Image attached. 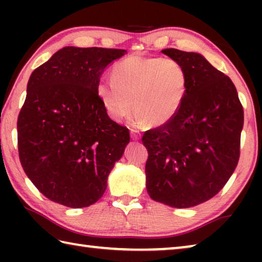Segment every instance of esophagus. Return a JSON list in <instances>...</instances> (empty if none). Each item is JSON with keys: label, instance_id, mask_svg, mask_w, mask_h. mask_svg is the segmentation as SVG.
Instances as JSON below:
<instances>
[{"label": "esophagus", "instance_id": "34e87169", "mask_svg": "<svg viewBox=\"0 0 262 262\" xmlns=\"http://www.w3.org/2000/svg\"><path fill=\"white\" fill-rule=\"evenodd\" d=\"M130 136H132V139H133V140H139L140 137H141V134H140V132H139V130H136V129H130Z\"/></svg>", "mask_w": 262, "mask_h": 262}]
</instances>
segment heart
<instances>
[{"label":"heart","instance_id":"obj_1","mask_svg":"<svg viewBox=\"0 0 262 262\" xmlns=\"http://www.w3.org/2000/svg\"><path fill=\"white\" fill-rule=\"evenodd\" d=\"M112 76L101 79L97 94L114 121L134 107L137 123L164 125L178 113L188 89L185 66L171 57L130 55L113 66Z\"/></svg>","mask_w":262,"mask_h":262}]
</instances>
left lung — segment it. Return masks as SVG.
<instances>
[{"label": "left lung", "instance_id": "left-lung-1", "mask_svg": "<svg viewBox=\"0 0 262 262\" xmlns=\"http://www.w3.org/2000/svg\"><path fill=\"white\" fill-rule=\"evenodd\" d=\"M180 61L188 89L178 113L147 130V190L152 200L190 208L210 200L228 183L241 155L244 110L227 75L198 53L162 51Z\"/></svg>", "mask_w": 262, "mask_h": 262}]
</instances>
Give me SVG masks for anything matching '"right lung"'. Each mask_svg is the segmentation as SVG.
Segmentation results:
<instances>
[{
	"label": "right lung",
	"mask_w": 262,
	"mask_h": 262,
	"mask_svg": "<svg viewBox=\"0 0 262 262\" xmlns=\"http://www.w3.org/2000/svg\"><path fill=\"white\" fill-rule=\"evenodd\" d=\"M127 51L63 47L31 74L17 134L23 170L47 199L69 208L94 205L129 143L97 94L104 69Z\"/></svg>",
	"instance_id": "1"
}]
</instances>
